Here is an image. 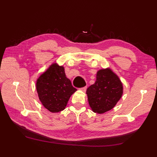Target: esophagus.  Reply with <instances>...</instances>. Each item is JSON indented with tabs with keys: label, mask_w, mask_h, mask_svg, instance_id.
Instances as JSON below:
<instances>
[{
	"label": "esophagus",
	"mask_w": 157,
	"mask_h": 157,
	"mask_svg": "<svg viewBox=\"0 0 157 157\" xmlns=\"http://www.w3.org/2000/svg\"><path fill=\"white\" fill-rule=\"evenodd\" d=\"M86 89H87V87H86V86H85V87H83V88H79V90L82 91L83 92H85L86 91Z\"/></svg>",
	"instance_id": "1"
}]
</instances>
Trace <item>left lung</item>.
<instances>
[{
  "mask_svg": "<svg viewBox=\"0 0 157 157\" xmlns=\"http://www.w3.org/2000/svg\"><path fill=\"white\" fill-rule=\"evenodd\" d=\"M89 105L96 113H104L112 109L123 94V85L110 69L99 70L96 80L86 90Z\"/></svg>",
  "mask_w": 157,
  "mask_h": 157,
  "instance_id": "left-lung-1",
  "label": "left lung"
}]
</instances>
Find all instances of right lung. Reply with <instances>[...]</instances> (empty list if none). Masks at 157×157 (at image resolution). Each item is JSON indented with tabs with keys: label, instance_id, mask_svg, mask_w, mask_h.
Instances as JSON below:
<instances>
[{
	"label": "right lung",
	"instance_id": "obj_1",
	"mask_svg": "<svg viewBox=\"0 0 157 157\" xmlns=\"http://www.w3.org/2000/svg\"><path fill=\"white\" fill-rule=\"evenodd\" d=\"M36 90L42 105L52 113L64 110L70 96L77 90L66 78L64 67L56 63L40 76Z\"/></svg>",
	"mask_w": 157,
	"mask_h": 157
}]
</instances>
